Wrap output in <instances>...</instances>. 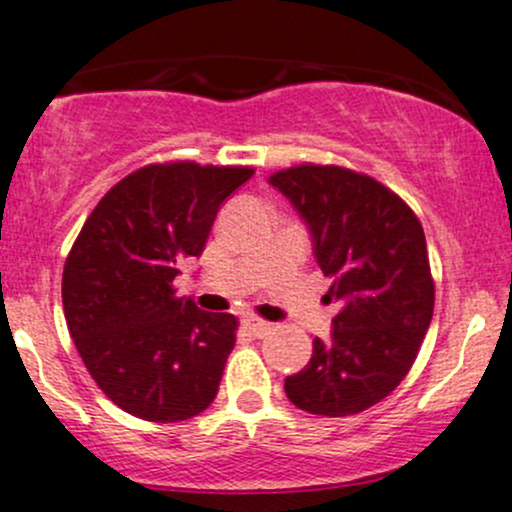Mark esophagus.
I'll use <instances>...</instances> for the list:
<instances>
[{
    "instance_id": "obj_1",
    "label": "esophagus",
    "mask_w": 512,
    "mask_h": 512,
    "mask_svg": "<svg viewBox=\"0 0 512 512\" xmlns=\"http://www.w3.org/2000/svg\"><path fill=\"white\" fill-rule=\"evenodd\" d=\"M243 328L250 335H255V338H262V335L269 333V328H272V325H269L267 320H262L257 316H243Z\"/></svg>"
}]
</instances>
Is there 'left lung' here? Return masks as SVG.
Segmentation results:
<instances>
[{
    "label": "left lung",
    "instance_id": "left-lung-1",
    "mask_svg": "<svg viewBox=\"0 0 512 512\" xmlns=\"http://www.w3.org/2000/svg\"><path fill=\"white\" fill-rule=\"evenodd\" d=\"M269 182L308 221L316 260L340 301L328 342L284 391L301 411L342 418L372 408L411 372L435 308L425 233L411 206L369 174L340 165L286 167Z\"/></svg>",
    "mask_w": 512,
    "mask_h": 512
}]
</instances>
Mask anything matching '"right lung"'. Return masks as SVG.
I'll return each mask as SVG.
<instances>
[{
  "mask_svg": "<svg viewBox=\"0 0 512 512\" xmlns=\"http://www.w3.org/2000/svg\"><path fill=\"white\" fill-rule=\"evenodd\" d=\"M247 165L153 162L109 189L63 269L67 330L84 367L121 411L179 423L211 406L238 335L233 313H206L174 277L199 257Z\"/></svg>",
  "mask_w": 512,
  "mask_h": 512,
  "instance_id": "right-lung-1",
  "label": "right lung"
}]
</instances>
